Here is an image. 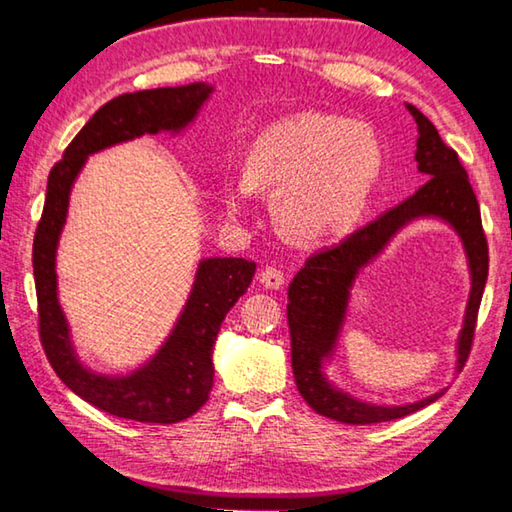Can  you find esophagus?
I'll return each mask as SVG.
<instances>
[{
    "mask_svg": "<svg viewBox=\"0 0 512 512\" xmlns=\"http://www.w3.org/2000/svg\"><path fill=\"white\" fill-rule=\"evenodd\" d=\"M259 282H262L266 289H280L284 284V273L275 266H266L264 271L259 273Z\"/></svg>",
    "mask_w": 512,
    "mask_h": 512,
    "instance_id": "esophagus-1",
    "label": "esophagus"
}]
</instances>
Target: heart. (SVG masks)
Returning a JSON list of instances; mask_svg holds the SVG:
<instances>
[{
  "label": "heart",
  "mask_w": 512,
  "mask_h": 512,
  "mask_svg": "<svg viewBox=\"0 0 512 512\" xmlns=\"http://www.w3.org/2000/svg\"><path fill=\"white\" fill-rule=\"evenodd\" d=\"M384 171L377 135L359 121L298 112L255 137L241 176L223 180L225 212L244 219L257 192H271V210L291 239L318 244L348 235Z\"/></svg>",
  "instance_id": "obj_1"
}]
</instances>
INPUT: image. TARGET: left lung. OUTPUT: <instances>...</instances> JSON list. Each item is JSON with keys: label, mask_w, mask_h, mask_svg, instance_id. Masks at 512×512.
I'll use <instances>...</instances> for the list:
<instances>
[{"label": "left lung", "mask_w": 512, "mask_h": 512, "mask_svg": "<svg viewBox=\"0 0 512 512\" xmlns=\"http://www.w3.org/2000/svg\"><path fill=\"white\" fill-rule=\"evenodd\" d=\"M418 124V171L429 176L418 192L406 198L379 219L363 225L341 244L311 255L289 284V332L291 366L296 386L305 402L316 413L343 424H375L404 418L422 406L443 397L447 388L424 397L420 402L386 406L357 400L334 386L323 372L325 361L334 357L336 341L348 316L350 291L359 271L388 246L397 230L415 219H440L463 241L467 268H470V298H467L463 329L456 343V368H463L472 348L476 314L488 280V241L483 235L481 212L467 171L454 149L440 140L436 126L422 112L406 103Z\"/></svg>", "instance_id": "left-lung-1"}]
</instances>
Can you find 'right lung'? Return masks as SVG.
I'll return each mask as SVG.
<instances>
[{"label": "right lung", "mask_w": 512, "mask_h": 512, "mask_svg": "<svg viewBox=\"0 0 512 512\" xmlns=\"http://www.w3.org/2000/svg\"><path fill=\"white\" fill-rule=\"evenodd\" d=\"M212 92L207 83H189L121 94L94 112L65 149L63 160L49 171L45 210L33 239L40 341L51 368L69 391L117 418L173 424L201 409L214 384L216 334L225 314L253 282L255 262L241 257L201 259L185 307L160 350L128 375L94 372L76 354L58 302L56 250L67 221L69 194L92 153L142 135L185 131Z\"/></svg>", "instance_id": "1"}]
</instances>
